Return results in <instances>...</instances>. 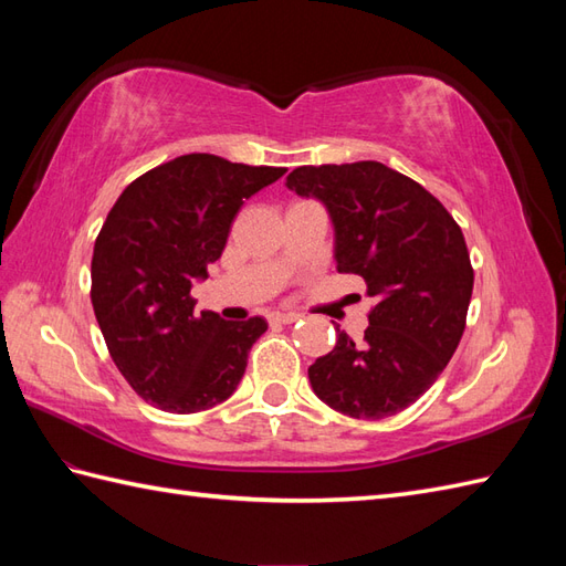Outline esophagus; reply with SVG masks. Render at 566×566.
<instances>
[{
  "label": "esophagus",
  "instance_id": "obj_1",
  "mask_svg": "<svg viewBox=\"0 0 566 566\" xmlns=\"http://www.w3.org/2000/svg\"><path fill=\"white\" fill-rule=\"evenodd\" d=\"M298 318H302V314H280V311L270 316V321H274V323H296Z\"/></svg>",
  "mask_w": 566,
  "mask_h": 566
}]
</instances>
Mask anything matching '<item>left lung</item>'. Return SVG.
<instances>
[{"instance_id": "obj_1", "label": "left lung", "mask_w": 566, "mask_h": 566, "mask_svg": "<svg viewBox=\"0 0 566 566\" xmlns=\"http://www.w3.org/2000/svg\"><path fill=\"white\" fill-rule=\"evenodd\" d=\"M286 187L326 207L335 268L363 276L377 298L365 343L335 328L333 350L308 367L311 389L350 418L403 411L464 333L474 270L460 226L430 191L377 160L296 167Z\"/></svg>"}]
</instances>
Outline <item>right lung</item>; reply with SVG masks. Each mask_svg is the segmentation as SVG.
<instances>
[{
    "label": "right lung",
    "instance_id": "1",
    "mask_svg": "<svg viewBox=\"0 0 566 566\" xmlns=\"http://www.w3.org/2000/svg\"><path fill=\"white\" fill-rule=\"evenodd\" d=\"M284 172L191 153L140 175L116 199L94 243L92 306L140 399L199 413L238 389L268 321L197 314L189 292L221 258L245 199Z\"/></svg>",
    "mask_w": 566,
    "mask_h": 566
}]
</instances>
